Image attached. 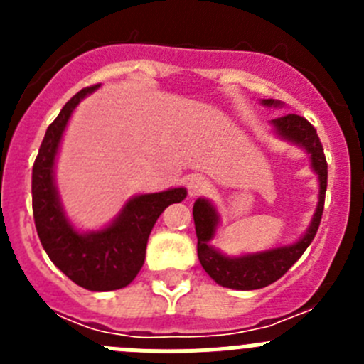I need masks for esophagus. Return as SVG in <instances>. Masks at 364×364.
Masks as SVG:
<instances>
[{
  "label": "esophagus",
  "mask_w": 364,
  "mask_h": 364,
  "mask_svg": "<svg viewBox=\"0 0 364 364\" xmlns=\"http://www.w3.org/2000/svg\"><path fill=\"white\" fill-rule=\"evenodd\" d=\"M205 189H208V182H205L204 176H191V178L188 180V191L191 197L200 195V193H204Z\"/></svg>",
  "instance_id": "obj_1"
}]
</instances>
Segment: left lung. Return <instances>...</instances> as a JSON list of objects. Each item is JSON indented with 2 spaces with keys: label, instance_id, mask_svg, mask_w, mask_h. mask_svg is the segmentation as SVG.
<instances>
[{
  "label": "left lung",
  "instance_id": "8db88e82",
  "mask_svg": "<svg viewBox=\"0 0 364 364\" xmlns=\"http://www.w3.org/2000/svg\"><path fill=\"white\" fill-rule=\"evenodd\" d=\"M260 104L264 107H282L279 100H262ZM279 138L286 142L299 146L310 154L311 169L319 180V202L311 217L310 226L301 239L288 246H279L266 250V252L246 253L240 257H228L220 253L217 247L211 246L215 233H217L220 217L217 208L208 198H197L193 205V220L197 231V253L202 268L213 279L217 284L231 290H259L272 282L279 281L291 266L301 259L314 240L315 233L319 230L321 217L324 210V195H326L328 182V164L324 159V151L321 140L317 136L314 125L306 118L299 114H284L281 118L269 122Z\"/></svg>",
  "mask_w": 364,
  "mask_h": 364
}]
</instances>
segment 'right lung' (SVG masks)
Instances as JSON below:
<instances>
[{
    "label": "right lung",
    "mask_w": 364,
    "mask_h": 364,
    "mask_svg": "<svg viewBox=\"0 0 364 364\" xmlns=\"http://www.w3.org/2000/svg\"><path fill=\"white\" fill-rule=\"evenodd\" d=\"M98 87L76 92L45 133L32 167V213L41 246L58 269L85 290L111 291L133 282L146 260L147 239L156 218L169 204L184 200L188 191L173 188L136 195L102 230L78 231L70 224L54 180L58 149L76 105Z\"/></svg>",
    "instance_id": "1"
}]
</instances>
